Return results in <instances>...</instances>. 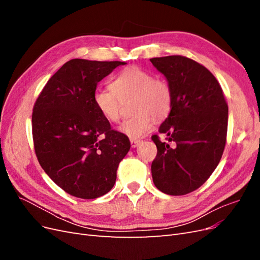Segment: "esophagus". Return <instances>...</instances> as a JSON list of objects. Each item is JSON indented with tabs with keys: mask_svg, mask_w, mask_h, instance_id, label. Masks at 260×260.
<instances>
[{
	"mask_svg": "<svg viewBox=\"0 0 260 260\" xmlns=\"http://www.w3.org/2000/svg\"><path fill=\"white\" fill-rule=\"evenodd\" d=\"M130 143H131V146L132 147H137V146H139V144L141 143V141L140 140H130Z\"/></svg>",
	"mask_w": 260,
	"mask_h": 260,
	"instance_id": "obj_1",
	"label": "esophagus"
}]
</instances>
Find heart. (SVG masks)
Wrapping results in <instances>:
<instances>
[{
  "instance_id": "1",
  "label": "heart",
  "mask_w": 260,
  "mask_h": 260,
  "mask_svg": "<svg viewBox=\"0 0 260 260\" xmlns=\"http://www.w3.org/2000/svg\"><path fill=\"white\" fill-rule=\"evenodd\" d=\"M112 90L98 88L93 103L99 113L109 122L120 119L121 102L132 98L131 111L136 114L119 127L122 135L138 140L152 130L156 120H162L170 112L172 91L169 83L140 67H129L117 75L111 83Z\"/></svg>"
}]
</instances>
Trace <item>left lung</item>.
Returning <instances> with one entry per match:
<instances>
[{
  "label": "left lung",
  "mask_w": 260,
  "mask_h": 260,
  "mask_svg": "<svg viewBox=\"0 0 260 260\" xmlns=\"http://www.w3.org/2000/svg\"><path fill=\"white\" fill-rule=\"evenodd\" d=\"M151 61L172 91L170 113L158 129L168 142L152 137L157 146L153 182L165 194L184 195L205 183L221 159L228 105L215 76L195 60L172 55Z\"/></svg>",
  "instance_id": "obj_1"
}]
</instances>
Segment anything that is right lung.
<instances>
[{
  "instance_id": "1",
  "label": "right lung",
  "mask_w": 260,
  "mask_h": 260,
  "mask_svg": "<svg viewBox=\"0 0 260 260\" xmlns=\"http://www.w3.org/2000/svg\"><path fill=\"white\" fill-rule=\"evenodd\" d=\"M127 62L75 58L45 84L32 113L35 151L55 183L92 200L112 190L118 165L130 149L127 136L111 128L93 103L98 83Z\"/></svg>"
}]
</instances>
